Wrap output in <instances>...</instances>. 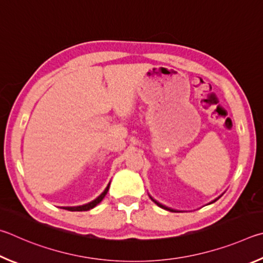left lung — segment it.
<instances>
[{
    "instance_id": "left-lung-1",
    "label": "left lung",
    "mask_w": 263,
    "mask_h": 263,
    "mask_svg": "<svg viewBox=\"0 0 263 263\" xmlns=\"http://www.w3.org/2000/svg\"><path fill=\"white\" fill-rule=\"evenodd\" d=\"M222 195H223V194H222ZM222 195H219L218 197H216V199H215L214 201H211L209 204H211V203H214V202H216V201H217V200L219 199V197H220V196H222ZM149 197H150V199H151V201H153V202H155V203H156V204H157L158 206H160V208H163V209H165V210H168V211H171V213H180V211H179V210H176V209H172V208H168V206H166V205H164V204H162V203H159V202H158L157 200H155V199H154V197H153V196H151V195H149Z\"/></svg>"
}]
</instances>
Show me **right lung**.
I'll return each instance as SVG.
<instances>
[{
  "mask_svg": "<svg viewBox=\"0 0 263 263\" xmlns=\"http://www.w3.org/2000/svg\"><path fill=\"white\" fill-rule=\"evenodd\" d=\"M110 183V182H109ZM109 183L107 185V187L105 188V191L101 193V194L97 197V199H95L93 201L89 202V203L86 204H83V205H76V206H61V209H66V210H69V211H87L90 210L92 208H95V206L97 204H99L101 201H103V199L105 197V195L107 194V192L109 190Z\"/></svg>",
  "mask_w": 263,
  "mask_h": 263,
  "instance_id": "add662e5",
  "label": "right lung"
}]
</instances>
